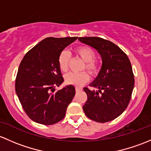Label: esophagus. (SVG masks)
I'll return each instance as SVG.
<instances>
[{"instance_id": "1", "label": "esophagus", "mask_w": 151, "mask_h": 151, "mask_svg": "<svg viewBox=\"0 0 151 151\" xmlns=\"http://www.w3.org/2000/svg\"><path fill=\"white\" fill-rule=\"evenodd\" d=\"M82 90V88H80V87H78V86H76V92H78V91H81Z\"/></svg>"}]
</instances>
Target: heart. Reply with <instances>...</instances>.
<instances>
[{"label":"heart","mask_w":151,"mask_h":151,"mask_svg":"<svg viewBox=\"0 0 151 151\" xmlns=\"http://www.w3.org/2000/svg\"><path fill=\"white\" fill-rule=\"evenodd\" d=\"M75 53L78 57H80L85 65L83 70H87L91 76H94L98 73L99 70V63L95 59V52L91 47L88 46H78L75 49ZM70 61V54L67 50H63L60 52L58 57V65L60 69L63 72L68 71ZM89 79V76L86 72L80 73H69L65 76V81L67 84L76 86H81L86 83Z\"/></svg>","instance_id":"b5f03b06"}]
</instances>
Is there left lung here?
<instances>
[{"label": "left lung", "mask_w": 151, "mask_h": 151, "mask_svg": "<svg viewBox=\"0 0 151 151\" xmlns=\"http://www.w3.org/2000/svg\"><path fill=\"white\" fill-rule=\"evenodd\" d=\"M82 43L95 49L102 64L90 86L97 91L83 88L87 100L83 110L88 119L105 123L119 117L131 99L134 85L132 68L128 57L111 41L99 37H81Z\"/></svg>", "instance_id": "left-lung-1"}]
</instances>
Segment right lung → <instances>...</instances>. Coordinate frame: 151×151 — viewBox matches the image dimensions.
<instances>
[{"label":"right lung","mask_w":151,"mask_h":151,"mask_svg":"<svg viewBox=\"0 0 151 151\" xmlns=\"http://www.w3.org/2000/svg\"><path fill=\"white\" fill-rule=\"evenodd\" d=\"M78 37L46 38L24 55L19 67L15 89L25 113L33 122L52 125L64 119L76 94L68 85L55 91L64 81L58 57Z\"/></svg>","instance_id":"1"}]
</instances>
